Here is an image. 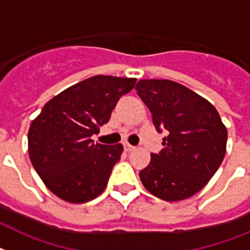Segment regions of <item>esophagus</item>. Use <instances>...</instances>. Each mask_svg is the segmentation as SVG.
<instances>
[{"instance_id": "1", "label": "esophagus", "mask_w": 250, "mask_h": 250, "mask_svg": "<svg viewBox=\"0 0 250 250\" xmlns=\"http://www.w3.org/2000/svg\"><path fill=\"white\" fill-rule=\"evenodd\" d=\"M135 149H136L135 146L129 145V144H125V151H128V153H129V151H132V150H135Z\"/></svg>"}]
</instances>
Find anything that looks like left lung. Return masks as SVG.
Segmentation results:
<instances>
[{
	"instance_id": "left-lung-1",
	"label": "left lung",
	"mask_w": 250,
	"mask_h": 250,
	"mask_svg": "<svg viewBox=\"0 0 250 250\" xmlns=\"http://www.w3.org/2000/svg\"><path fill=\"white\" fill-rule=\"evenodd\" d=\"M158 131L167 132L164 149L151 154L140 171L145 188L166 202L195 195L213 177L226 154L227 128L209 101L169 79H141L136 84Z\"/></svg>"
}]
</instances>
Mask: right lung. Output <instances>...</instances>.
Wrapping results in <instances>:
<instances>
[{
	"label": "right lung",
	"mask_w": 250,
	"mask_h": 250,
	"mask_svg": "<svg viewBox=\"0 0 250 250\" xmlns=\"http://www.w3.org/2000/svg\"><path fill=\"white\" fill-rule=\"evenodd\" d=\"M136 78L95 76L46 103L28 131V153L50 191L81 204L106 188L123 145L93 143L91 136L110 119L117 101L135 87Z\"/></svg>",
	"instance_id": "right-lung-1"
}]
</instances>
